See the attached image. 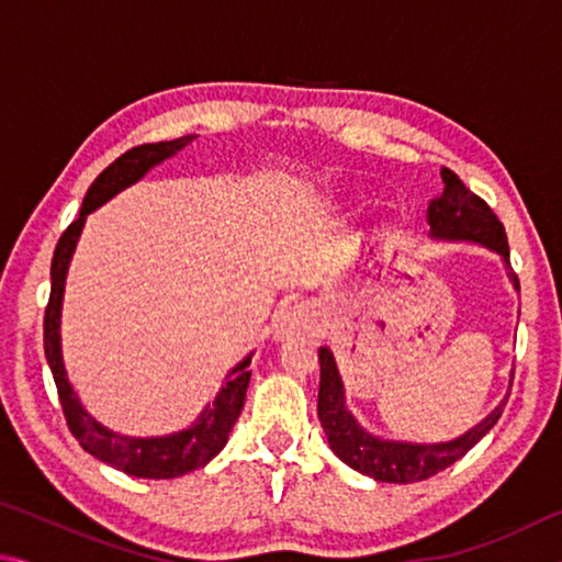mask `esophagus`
<instances>
[{
  "mask_svg": "<svg viewBox=\"0 0 562 562\" xmlns=\"http://www.w3.org/2000/svg\"><path fill=\"white\" fill-rule=\"evenodd\" d=\"M317 329V312L310 304H292L274 319V339L290 341Z\"/></svg>",
  "mask_w": 562,
  "mask_h": 562,
  "instance_id": "obj_1",
  "label": "esophagus"
}]
</instances>
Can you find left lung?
I'll use <instances>...</instances> for the list:
<instances>
[{"label":"left lung","instance_id":"left-lung-1","mask_svg":"<svg viewBox=\"0 0 562 562\" xmlns=\"http://www.w3.org/2000/svg\"><path fill=\"white\" fill-rule=\"evenodd\" d=\"M443 193L434 198L426 211V221L431 227L434 240L446 243H479L488 250L498 252L503 265H506L508 280L513 288L520 290L516 272L510 270V250L508 237L503 231L496 213L491 211L486 201L471 193L461 183V178L449 168H441ZM513 384V372H510ZM501 398V404L493 412L481 418L479 424L471 426L469 431L461 434L459 439L441 441V443H414V441H394L382 439L357 422V416L347 408L345 382L337 369L335 355L329 347H319V398H317V416L322 429L327 434L329 449L337 453L339 461H345L349 469L369 475L374 481L384 483H416L431 479L451 463L463 459L483 436H486L503 414L510 396Z\"/></svg>","mask_w":562,"mask_h":562}]
</instances>
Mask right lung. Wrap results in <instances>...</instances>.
<instances>
[{
    "mask_svg": "<svg viewBox=\"0 0 562 562\" xmlns=\"http://www.w3.org/2000/svg\"><path fill=\"white\" fill-rule=\"evenodd\" d=\"M193 138L195 136H183L176 140H160V144L136 146L113 160L87 190L81 203V213L59 237V245H56L52 260V294L44 315V351L54 374L56 389H59V402L64 408L66 424H69L76 441L83 446V451L97 456L99 461L113 465V469L136 475V479H176V475L201 469V465L213 461L215 456L223 451L227 436H231L237 416H240L245 406L247 384H250L252 374L247 372V367H250L252 361V351L227 372L221 392L215 394L213 402L203 408L201 416H198L188 429H180L166 436H123L111 431L109 426L97 422V418L83 408L79 394L74 392L69 376H66L61 355V302L66 288V272H69L76 243H79V235L83 231V223H87L89 213L99 211L103 203H109L113 195L121 193V190L138 183L150 168L173 158L178 150H183Z\"/></svg>",
    "mask_w": 562,
    "mask_h": 562,
    "instance_id": "add662e5",
    "label": "right lung"
}]
</instances>
